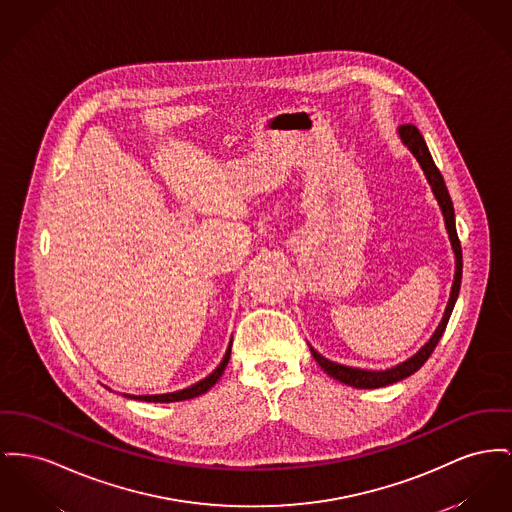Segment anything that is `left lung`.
<instances>
[{"label":"left lung","instance_id":"obj_1","mask_svg":"<svg viewBox=\"0 0 512 512\" xmlns=\"http://www.w3.org/2000/svg\"><path fill=\"white\" fill-rule=\"evenodd\" d=\"M398 135H400L402 143L408 147V151L412 152V154L416 156V160L420 162L421 170H423L425 178L429 181V185H431V189H433V195H435V199H437V203H439V207H441V211H443L445 226H447V232H449V238H451L452 251H454V257H456V271H454L451 298H449V303H447L443 321L439 323L437 331L433 332V336L429 338V342L421 348L416 356H412L410 360L402 361V363L394 365L391 369H385V371H367V369H358V367H348V365L334 363V361L323 358L319 352H315V350L311 348L313 358L323 367V371H327L336 381H340V383H344V385H350V387H356V389H379V387H387V385H392V383H396V381H402V379L410 377L412 373H416V371L420 369L425 361L429 360V356L433 354L437 342L441 340L443 332L447 329V323H449V319H451L452 307H454V303H456L458 292H460V282H462V247H460V240H458V234H456L454 209H452L449 189H447V185H445V180H443L439 168L435 166V162H433V158H431V152L427 149V145H425V141H423L418 127L412 125V123L400 125V127H398Z\"/></svg>","mask_w":512,"mask_h":512}]
</instances>
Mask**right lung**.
<instances>
[{"label": "right lung", "instance_id": "right-lung-1", "mask_svg": "<svg viewBox=\"0 0 512 512\" xmlns=\"http://www.w3.org/2000/svg\"><path fill=\"white\" fill-rule=\"evenodd\" d=\"M230 352H232V344L228 346V350H226L224 358L220 361V365L212 371L209 377H205L203 381H199V383H195V385H191V387H187L183 391L168 392V394H143V396H131L129 394V398H137V400H145V402H178V400H189V398H195L199 394H205L222 377V373H224V369H226V365L230 361Z\"/></svg>", "mask_w": 512, "mask_h": 512}]
</instances>
